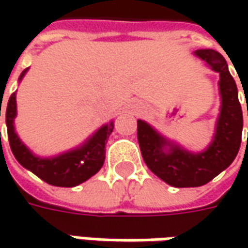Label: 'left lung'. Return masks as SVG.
<instances>
[{
  "mask_svg": "<svg viewBox=\"0 0 248 248\" xmlns=\"http://www.w3.org/2000/svg\"><path fill=\"white\" fill-rule=\"evenodd\" d=\"M27 72L29 67L22 72L19 77V82L22 81V78ZM16 116H17V106H16V91H15L8 100L6 116H5L11 150L20 166L31 171L34 175L43 179L44 182L52 186L73 187L88 181L103 166L105 153H106L105 146L109 135L114 128L113 121L100 125L84 142L74 148L53 156H40L35 155L19 137L17 131L15 128Z\"/></svg>",
  "mask_w": 248,
  "mask_h": 248,
  "instance_id": "8db88e82",
  "label": "left lung"
}]
</instances>
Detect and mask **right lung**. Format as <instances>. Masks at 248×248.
I'll return each instance as SVG.
<instances>
[{
  "label": "right lung",
  "instance_id": "right-lung-1",
  "mask_svg": "<svg viewBox=\"0 0 248 248\" xmlns=\"http://www.w3.org/2000/svg\"><path fill=\"white\" fill-rule=\"evenodd\" d=\"M195 55L211 70L219 73L221 108L211 143L202 152L190 153L160 137L149 123L138 120L139 148L146 166L166 184L175 187L205 185L232 164L242 143L243 111L226 61L208 49H199Z\"/></svg>",
  "mask_w": 248,
  "mask_h": 248
}]
</instances>
